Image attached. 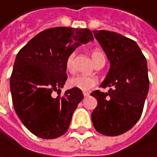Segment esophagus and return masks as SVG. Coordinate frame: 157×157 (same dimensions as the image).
Returning <instances> with one entry per match:
<instances>
[{
    "label": "esophagus",
    "instance_id": "esophagus-1",
    "mask_svg": "<svg viewBox=\"0 0 157 157\" xmlns=\"http://www.w3.org/2000/svg\"><path fill=\"white\" fill-rule=\"evenodd\" d=\"M89 95H90V92L83 91V96H84V97H88Z\"/></svg>",
    "mask_w": 157,
    "mask_h": 157
}]
</instances>
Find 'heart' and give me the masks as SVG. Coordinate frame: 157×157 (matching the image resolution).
I'll use <instances>...</instances> for the list:
<instances>
[{
	"label": "heart",
	"mask_w": 157,
	"mask_h": 157,
	"mask_svg": "<svg viewBox=\"0 0 157 157\" xmlns=\"http://www.w3.org/2000/svg\"><path fill=\"white\" fill-rule=\"evenodd\" d=\"M74 57L75 54L71 53L68 58L67 59L66 62V66L67 70H71L73 67V61H74ZM92 59L94 61V63L96 64L98 61L101 60V59H105V55L104 53L99 50H95L93 51L91 54ZM98 82V79L94 76H89V75H75L74 77H72L69 81H68V85L73 88H77L79 90H90L92 87L97 84Z\"/></svg>",
	"instance_id": "1"
}]
</instances>
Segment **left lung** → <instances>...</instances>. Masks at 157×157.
Listing matches in <instances>:
<instances>
[{"label": "left lung", "instance_id": "8db88e82", "mask_svg": "<svg viewBox=\"0 0 157 157\" xmlns=\"http://www.w3.org/2000/svg\"><path fill=\"white\" fill-rule=\"evenodd\" d=\"M93 32L111 65L100 84L110 90L90 93L98 100L92 122L98 133L116 136L131 129L142 113L149 88L147 60L132 39L113 31Z\"/></svg>", "mask_w": 157, "mask_h": 157}]
</instances>
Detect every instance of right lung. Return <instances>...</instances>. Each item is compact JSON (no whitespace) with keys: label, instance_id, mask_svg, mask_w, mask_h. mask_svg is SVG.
<instances>
[{"label":"right lung","instance_id":"add662e5","mask_svg":"<svg viewBox=\"0 0 157 157\" xmlns=\"http://www.w3.org/2000/svg\"><path fill=\"white\" fill-rule=\"evenodd\" d=\"M89 29L55 27L42 31L17 53L10 77L14 109L36 136L54 139L67 131L83 94L77 88L61 92L67 81L66 62L78 46L93 41Z\"/></svg>","mask_w":157,"mask_h":157}]
</instances>
